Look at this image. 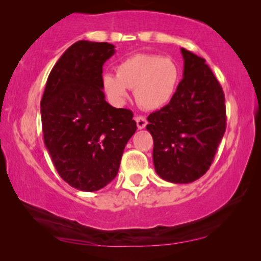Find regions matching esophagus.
<instances>
[{
    "label": "esophagus",
    "mask_w": 261,
    "mask_h": 261,
    "mask_svg": "<svg viewBox=\"0 0 261 261\" xmlns=\"http://www.w3.org/2000/svg\"><path fill=\"white\" fill-rule=\"evenodd\" d=\"M135 121H137V126H138V129H144L146 127V124H147V121L144 116H138L135 117Z\"/></svg>",
    "instance_id": "esophagus-1"
}]
</instances>
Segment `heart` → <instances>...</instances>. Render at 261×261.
<instances>
[{"instance_id": "b5f03b06", "label": "heart", "mask_w": 261, "mask_h": 261, "mask_svg": "<svg viewBox=\"0 0 261 261\" xmlns=\"http://www.w3.org/2000/svg\"><path fill=\"white\" fill-rule=\"evenodd\" d=\"M116 73H103L101 83L107 97L113 105L121 106L134 89L137 102L144 109L163 108L176 92L179 70L173 60L158 55L130 56L116 67Z\"/></svg>"}]
</instances>
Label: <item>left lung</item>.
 Here are the masks:
<instances>
[{
	"label": "left lung",
	"instance_id": "left-lung-1",
	"mask_svg": "<svg viewBox=\"0 0 261 261\" xmlns=\"http://www.w3.org/2000/svg\"><path fill=\"white\" fill-rule=\"evenodd\" d=\"M183 80L170 103L149 114L146 126L153 138V164L164 180L191 183L212 165L224 132L222 88L205 60L185 48Z\"/></svg>",
	"mask_w": 261,
	"mask_h": 261
}]
</instances>
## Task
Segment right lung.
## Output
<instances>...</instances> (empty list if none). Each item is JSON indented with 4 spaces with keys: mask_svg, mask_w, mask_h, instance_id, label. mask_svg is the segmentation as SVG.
I'll return each mask as SVG.
<instances>
[{
    "mask_svg": "<svg viewBox=\"0 0 261 261\" xmlns=\"http://www.w3.org/2000/svg\"><path fill=\"white\" fill-rule=\"evenodd\" d=\"M114 53L115 46L108 42H74L53 66L40 102L53 165L81 191H97L116 177L123 149L137 130L130 110L106 101L102 67Z\"/></svg>",
    "mask_w": 261,
    "mask_h": 261,
    "instance_id": "right-lung-1",
    "label": "right lung"
}]
</instances>
